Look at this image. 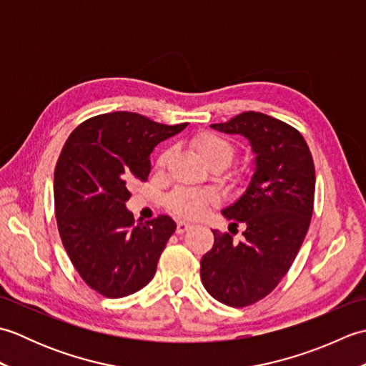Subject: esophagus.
I'll return each mask as SVG.
<instances>
[{
	"instance_id": "1",
	"label": "esophagus",
	"mask_w": 366,
	"mask_h": 366,
	"mask_svg": "<svg viewBox=\"0 0 366 366\" xmlns=\"http://www.w3.org/2000/svg\"><path fill=\"white\" fill-rule=\"evenodd\" d=\"M190 228H192V223L185 222V220H179L176 223V232H177V234H182V232H185V231L190 229Z\"/></svg>"
}]
</instances>
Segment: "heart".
<instances>
[{"instance_id":"obj_1","label":"heart","mask_w":366,"mask_h":366,"mask_svg":"<svg viewBox=\"0 0 366 366\" xmlns=\"http://www.w3.org/2000/svg\"><path fill=\"white\" fill-rule=\"evenodd\" d=\"M192 147L198 157L211 163H223L224 167L232 160L236 154V147L228 138H224L214 132H203L192 139ZM168 154H162L157 159V167L162 168L167 163ZM217 197L212 192L201 189H177L167 198L168 211L184 219H198L203 215L209 206L215 204Z\"/></svg>"}]
</instances>
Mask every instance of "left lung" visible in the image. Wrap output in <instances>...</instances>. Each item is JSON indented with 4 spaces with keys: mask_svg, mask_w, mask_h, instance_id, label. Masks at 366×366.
<instances>
[{
    "mask_svg": "<svg viewBox=\"0 0 366 366\" xmlns=\"http://www.w3.org/2000/svg\"><path fill=\"white\" fill-rule=\"evenodd\" d=\"M242 135L254 152V173L245 193L222 214L244 240L214 229V245L201 259V282L214 299L247 307L275 290L297 256L312 222L315 163L297 129L259 112L240 113L212 124Z\"/></svg>",
    "mask_w": 366,
    "mask_h": 366,
    "instance_id": "left-lung-1",
    "label": "left lung"
}]
</instances>
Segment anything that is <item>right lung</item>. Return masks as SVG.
Masks as SVG:
<instances>
[{"label": "right lung", "mask_w": 366, "mask_h": 366, "mask_svg": "<svg viewBox=\"0 0 366 366\" xmlns=\"http://www.w3.org/2000/svg\"><path fill=\"white\" fill-rule=\"evenodd\" d=\"M185 127L105 113L81 122L59 154L53 184L59 236L83 282L105 297L134 294L155 274L176 223L168 215L135 223L126 201L132 182L147 181L154 147Z\"/></svg>", "instance_id": "add662e5"}]
</instances>
